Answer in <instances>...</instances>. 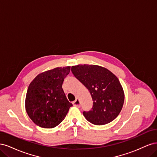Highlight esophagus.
Returning <instances> with one entry per match:
<instances>
[{"label":"esophagus","mask_w":157,"mask_h":157,"mask_svg":"<svg viewBox=\"0 0 157 157\" xmlns=\"http://www.w3.org/2000/svg\"><path fill=\"white\" fill-rule=\"evenodd\" d=\"M73 106H75V107H80V101L78 100V99H77L75 101H74L73 102Z\"/></svg>","instance_id":"obj_1"}]
</instances>
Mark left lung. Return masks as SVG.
Wrapping results in <instances>:
<instances>
[{"instance_id": "obj_1", "label": "left lung", "mask_w": 157, "mask_h": 157, "mask_svg": "<svg viewBox=\"0 0 157 157\" xmlns=\"http://www.w3.org/2000/svg\"><path fill=\"white\" fill-rule=\"evenodd\" d=\"M71 71L89 90L92 98V109L83 112L86 119L95 125H104L115 119L124 101L123 88L116 76L96 65L72 66Z\"/></svg>"}]
</instances>
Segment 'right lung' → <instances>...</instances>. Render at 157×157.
<instances>
[{"instance_id": "obj_1", "label": "right lung", "mask_w": 157, "mask_h": 157, "mask_svg": "<svg viewBox=\"0 0 157 157\" xmlns=\"http://www.w3.org/2000/svg\"><path fill=\"white\" fill-rule=\"evenodd\" d=\"M71 67H56L38 75L30 83L25 98L28 116L35 124L52 128L62 122L73 106L62 88Z\"/></svg>"}]
</instances>
